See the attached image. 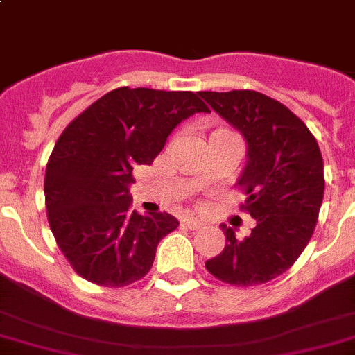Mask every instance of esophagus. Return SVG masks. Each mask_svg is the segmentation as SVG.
Segmentation results:
<instances>
[{
  "mask_svg": "<svg viewBox=\"0 0 355 355\" xmlns=\"http://www.w3.org/2000/svg\"><path fill=\"white\" fill-rule=\"evenodd\" d=\"M182 225L191 230H196L199 227H202V222H199L198 218H192V216H185V218H182Z\"/></svg>",
  "mask_w": 355,
  "mask_h": 355,
  "instance_id": "esophagus-1",
  "label": "esophagus"
}]
</instances>
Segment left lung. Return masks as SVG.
I'll return each instance as SVG.
<instances>
[{
    "mask_svg": "<svg viewBox=\"0 0 355 355\" xmlns=\"http://www.w3.org/2000/svg\"><path fill=\"white\" fill-rule=\"evenodd\" d=\"M199 97L246 140L237 185L246 194L241 208L257 220L243 241L222 225L225 248L206 269L234 286L263 284L297 261L318 223L324 196L318 140L286 105L258 92H199Z\"/></svg>",
    "mask_w": 355,
    "mask_h": 355,
    "instance_id": "left-lung-1",
    "label": "left lung"
}]
</instances>
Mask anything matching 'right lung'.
<instances>
[{"label": "right lung", "instance_id": "obj_1", "mask_svg": "<svg viewBox=\"0 0 355 355\" xmlns=\"http://www.w3.org/2000/svg\"><path fill=\"white\" fill-rule=\"evenodd\" d=\"M196 112H209L199 94L123 86L58 137L44 173V205L58 248L83 279L121 288L149 272L157 244L178 220L130 208L132 171L153 163L175 126Z\"/></svg>", "mask_w": 355, "mask_h": 355}]
</instances>
